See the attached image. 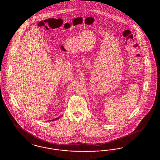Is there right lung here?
<instances>
[{"label":"right lung","mask_w":160,"mask_h":160,"mask_svg":"<svg viewBox=\"0 0 160 160\" xmlns=\"http://www.w3.org/2000/svg\"><path fill=\"white\" fill-rule=\"evenodd\" d=\"M58 119V118H57V119ZM56 119H55V120H56ZM52 121H53V120H52Z\"/></svg>","instance_id":"obj_1"}]
</instances>
